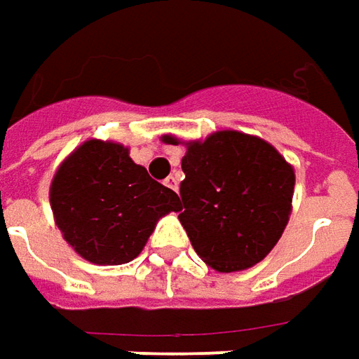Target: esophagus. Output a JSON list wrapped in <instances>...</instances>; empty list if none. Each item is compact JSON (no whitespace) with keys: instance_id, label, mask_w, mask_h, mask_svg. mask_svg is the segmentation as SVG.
Segmentation results:
<instances>
[{"instance_id":"1","label":"esophagus","mask_w":359,"mask_h":359,"mask_svg":"<svg viewBox=\"0 0 359 359\" xmlns=\"http://www.w3.org/2000/svg\"><path fill=\"white\" fill-rule=\"evenodd\" d=\"M164 184L168 185L170 189H174V191H177V184H180V182H177V177H175V175H168V177H165Z\"/></svg>"}]
</instances>
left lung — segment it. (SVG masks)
Masks as SVG:
<instances>
[{
	"label": "left lung",
	"instance_id": "obj_1",
	"mask_svg": "<svg viewBox=\"0 0 359 359\" xmlns=\"http://www.w3.org/2000/svg\"><path fill=\"white\" fill-rule=\"evenodd\" d=\"M164 142L180 144L172 135ZM185 147L180 222L191 246L222 273L252 268L287 226L293 168L269 142L238 130H219Z\"/></svg>",
	"mask_w": 359,
	"mask_h": 359
}]
</instances>
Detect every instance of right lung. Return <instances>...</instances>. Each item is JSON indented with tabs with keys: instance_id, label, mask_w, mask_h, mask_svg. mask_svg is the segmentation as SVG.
Here are the masks:
<instances>
[{
	"instance_id": "1",
	"label": "right lung",
	"mask_w": 359,
	"mask_h": 359,
	"mask_svg": "<svg viewBox=\"0 0 359 359\" xmlns=\"http://www.w3.org/2000/svg\"><path fill=\"white\" fill-rule=\"evenodd\" d=\"M50 207L64 241L81 258L121 266L142 252L158 219L180 211V197L135 164L128 148L88 140L50 184Z\"/></svg>"
}]
</instances>
